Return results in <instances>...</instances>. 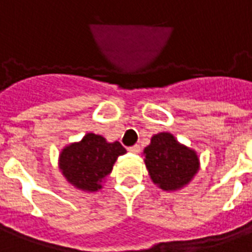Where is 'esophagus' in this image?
Segmentation results:
<instances>
[{"mask_svg":"<svg viewBox=\"0 0 252 252\" xmlns=\"http://www.w3.org/2000/svg\"><path fill=\"white\" fill-rule=\"evenodd\" d=\"M128 151H129V153H132V154H139L140 153V146H132V147H129L128 148Z\"/></svg>","mask_w":252,"mask_h":252,"instance_id":"34e87169","label":"esophagus"}]
</instances>
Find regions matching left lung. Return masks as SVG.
<instances>
[{
	"instance_id": "obj_1",
	"label": "left lung",
	"mask_w": 252,
	"mask_h": 252,
	"mask_svg": "<svg viewBox=\"0 0 252 252\" xmlns=\"http://www.w3.org/2000/svg\"><path fill=\"white\" fill-rule=\"evenodd\" d=\"M143 154L153 182L166 191L182 189L200 169L194 150L181 144L169 132L154 135Z\"/></svg>"
}]
</instances>
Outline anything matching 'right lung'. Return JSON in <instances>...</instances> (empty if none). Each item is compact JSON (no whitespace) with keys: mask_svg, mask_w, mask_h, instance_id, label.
I'll return each instance as SVG.
<instances>
[{"mask_svg":"<svg viewBox=\"0 0 252 252\" xmlns=\"http://www.w3.org/2000/svg\"><path fill=\"white\" fill-rule=\"evenodd\" d=\"M126 151L119 142L108 143L95 133H86L81 142L71 143L59 154V169L68 184L83 191L102 189L113 164Z\"/></svg>","mask_w":252,"mask_h":252,"instance_id":"1","label":"right lung"}]
</instances>
